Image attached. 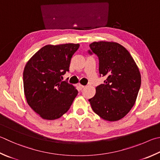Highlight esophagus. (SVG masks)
Wrapping results in <instances>:
<instances>
[{"instance_id": "34e87169", "label": "esophagus", "mask_w": 160, "mask_h": 160, "mask_svg": "<svg viewBox=\"0 0 160 160\" xmlns=\"http://www.w3.org/2000/svg\"><path fill=\"white\" fill-rule=\"evenodd\" d=\"M79 88H80V89H82L84 88H85V86L82 85H79Z\"/></svg>"}]
</instances>
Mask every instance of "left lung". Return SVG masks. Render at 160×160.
<instances>
[{
  "mask_svg": "<svg viewBox=\"0 0 160 160\" xmlns=\"http://www.w3.org/2000/svg\"><path fill=\"white\" fill-rule=\"evenodd\" d=\"M89 48L88 53L98 58L100 76L106 78L89 99L92 108L105 120H120L134 105L141 88L140 72L129 52L117 42H94Z\"/></svg>",
  "mask_w": 160,
  "mask_h": 160,
  "instance_id": "1",
  "label": "left lung"
}]
</instances>
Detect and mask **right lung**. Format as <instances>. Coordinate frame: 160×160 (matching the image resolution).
<instances>
[{
	"label": "right lung",
	"mask_w": 160,
	"mask_h": 160,
	"mask_svg": "<svg viewBox=\"0 0 160 160\" xmlns=\"http://www.w3.org/2000/svg\"><path fill=\"white\" fill-rule=\"evenodd\" d=\"M79 44L45 45L26 65L23 82L27 103L45 120H55L70 108L78 90L63 75L69 71L72 55Z\"/></svg>",
	"instance_id": "right-lung-1"
}]
</instances>
